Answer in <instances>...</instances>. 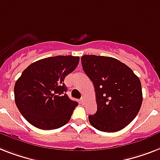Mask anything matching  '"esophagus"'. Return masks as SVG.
Instances as JSON below:
<instances>
[{"instance_id": "esophagus-1", "label": "esophagus", "mask_w": 160, "mask_h": 160, "mask_svg": "<svg viewBox=\"0 0 160 160\" xmlns=\"http://www.w3.org/2000/svg\"><path fill=\"white\" fill-rule=\"evenodd\" d=\"M80 103H82V104H84V102H85V98H84V97H82V98H80Z\"/></svg>"}]
</instances>
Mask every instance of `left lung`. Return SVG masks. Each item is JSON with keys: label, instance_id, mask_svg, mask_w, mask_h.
<instances>
[{"label": "left lung", "instance_id": "1", "mask_svg": "<svg viewBox=\"0 0 160 160\" xmlns=\"http://www.w3.org/2000/svg\"><path fill=\"white\" fill-rule=\"evenodd\" d=\"M81 63L95 90L97 112L89 115V122L101 132L121 131L141 109L140 79L127 65L110 57L84 55Z\"/></svg>", "mask_w": 160, "mask_h": 160}]
</instances>
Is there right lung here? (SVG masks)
<instances>
[{"mask_svg":"<svg viewBox=\"0 0 160 160\" xmlns=\"http://www.w3.org/2000/svg\"><path fill=\"white\" fill-rule=\"evenodd\" d=\"M80 58L56 56L33 62L15 82V104L33 127L58 129L68 122L78 105L67 95L65 77L75 71Z\"/></svg>","mask_w":160,"mask_h":160,"instance_id":"obj_1","label":"right lung"}]
</instances>
